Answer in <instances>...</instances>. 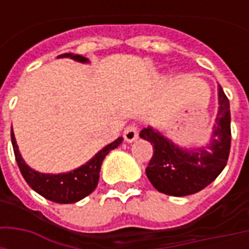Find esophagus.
Returning <instances> with one entry per match:
<instances>
[{
    "label": "esophagus",
    "instance_id": "34e87169",
    "mask_svg": "<svg viewBox=\"0 0 249 249\" xmlns=\"http://www.w3.org/2000/svg\"><path fill=\"white\" fill-rule=\"evenodd\" d=\"M124 139L126 142H133L139 139V130L136 125H128L124 130Z\"/></svg>",
    "mask_w": 249,
    "mask_h": 249
}]
</instances>
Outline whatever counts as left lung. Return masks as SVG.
Segmentation results:
<instances>
[{
  "label": "left lung",
  "mask_w": 249,
  "mask_h": 249,
  "mask_svg": "<svg viewBox=\"0 0 249 249\" xmlns=\"http://www.w3.org/2000/svg\"><path fill=\"white\" fill-rule=\"evenodd\" d=\"M217 97L219 110L205 146L181 148L152 126L140 132L141 139L153 145V156L145 173L159 192L178 197L189 196L209 185L225 168L231 149V112L230 101L220 85Z\"/></svg>",
  "instance_id": "8db88e82"
}]
</instances>
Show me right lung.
I'll return each instance as SVG.
<instances>
[{"label": "right lung", "instance_id": "obj_1", "mask_svg": "<svg viewBox=\"0 0 249 249\" xmlns=\"http://www.w3.org/2000/svg\"><path fill=\"white\" fill-rule=\"evenodd\" d=\"M64 57H71L74 61L88 64L89 60L87 57H82L80 54H73V53H64L58 58ZM12 144H13L14 156L16 161L18 164V168L25 181L29 184V187L36 192L44 196L51 201L60 204H71L80 201L84 197L96 189L100 178V169L105 156L109 152L116 149L117 146L123 142V137H119L117 140L110 142L107 146H104L101 151H98L94 156L85 162L81 167L73 169L71 172L65 173H41L30 168L21 156L18 151V145L14 137L13 128H12Z\"/></svg>", "mask_w": 249, "mask_h": 249}]
</instances>
